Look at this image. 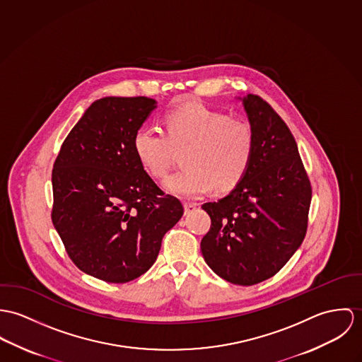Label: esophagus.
<instances>
[{
    "instance_id": "34e87169",
    "label": "esophagus",
    "mask_w": 362,
    "mask_h": 362,
    "mask_svg": "<svg viewBox=\"0 0 362 362\" xmlns=\"http://www.w3.org/2000/svg\"><path fill=\"white\" fill-rule=\"evenodd\" d=\"M196 208H197V204H196V202H185V214H186V215H189V214H192L193 211H196Z\"/></svg>"
}]
</instances>
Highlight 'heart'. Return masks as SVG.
<instances>
[{"label":"heart","instance_id":"b5f03b06","mask_svg":"<svg viewBox=\"0 0 362 362\" xmlns=\"http://www.w3.org/2000/svg\"><path fill=\"white\" fill-rule=\"evenodd\" d=\"M165 133L143 126L133 137V150L141 166L154 177H163L175 151H182V170L170 175L163 189L183 199H196L212 187L229 192L247 173L254 156V132L244 119L202 104L170 111Z\"/></svg>","mask_w":362,"mask_h":362}]
</instances>
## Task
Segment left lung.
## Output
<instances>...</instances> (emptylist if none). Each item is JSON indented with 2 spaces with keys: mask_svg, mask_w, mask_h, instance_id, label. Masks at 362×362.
I'll use <instances>...</instances> for the list:
<instances>
[{
  "mask_svg": "<svg viewBox=\"0 0 362 362\" xmlns=\"http://www.w3.org/2000/svg\"><path fill=\"white\" fill-rule=\"evenodd\" d=\"M239 100L254 132V156L226 197L202 205L211 229L201 252L222 279L252 286L278 274L301 245L313 190L281 117L258 95Z\"/></svg>",
  "mask_w": 362,
  "mask_h": 362,
  "instance_id": "1",
  "label": "left lung"
}]
</instances>
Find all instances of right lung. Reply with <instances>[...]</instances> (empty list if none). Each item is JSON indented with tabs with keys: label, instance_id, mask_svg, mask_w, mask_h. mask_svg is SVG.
<instances>
[{
	"label": "right lung",
	"instance_id": "1",
	"mask_svg": "<svg viewBox=\"0 0 362 362\" xmlns=\"http://www.w3.org/2000/svg\"><path fill=\"white\" fill-rule=\"evenodd\" d=\"M156 108L147 97L94 101L54 163V228L75 265L101 281L146 274L183 215L182 202L162 192L133 150L134 133Z\"/></svg>",
	"mask_w": 362,
	"mask_h": 362
}]
</instances>
